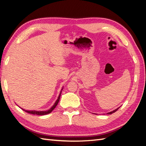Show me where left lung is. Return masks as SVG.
I'll return each instance as SVG.
<instances>
[{"label":"left lung","mask_w":146,"mask_h":146,"mask_svg":"<svg viewBox=\"0 0 146 146\" xmlns=\"http://www.w3.org/2000/svg\"><path fill=\"white\" fill-rule=\"evenodd\" d=\"M120 107H119V108H117V109H115V110H113L112 111H111V112H108L107 113V114H112V113H114V112H115L116 111H117L118 110H119V108Z\"/></svg>","instance_id":"obj_1"}]
</instances>
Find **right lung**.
Segmentation results:
<instances>
[{"mask_svg": "<svg viewBox=\"0 0 146 146\" xmlns=\"http://www.w3.org/2000/svg\"><path fill=\"white\" fill-rule=\"evenodd\" d=\"M63 88L64 87H62L61 90H60V92L59 94V97H58L57 100L56 101V102L54 103V104L53 106L50 108V109H49L48 110H46V111H35V110H33V111H31V110H25L24 109H21L23 110V111H25L26 112H28V113L29 114H35V115H46V114H49L51 113V112L52 111V110L54 109V108L56 107V106L57 105L58 103H59V100H60V95H61V93H62V90H63Z\"/></svg>", "mask_w": 146, "mask_h": 146, "instance_id": "right-lung-1", "label": "right lung"}]
</instances>
